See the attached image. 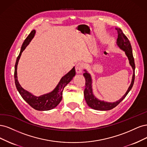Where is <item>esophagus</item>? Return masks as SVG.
Here are the masks:
<instances>
[{
  "instance_id": "esophagus-1",
  "label": "esophagus",
  "mask_w": 147,
  "mask_h": 147,
  "mask_svg": "<svg viewBox=\"0 0 147 147\" xmlns=\"http://www.w3.org/2000/svg\"><path fill=\"white\" fill-rule=\"evenodd\" d=\"M75 69H76V71L78 74H80V73H82V69H83V65L81 63H78L76 65V67H75Z\"/></svg>"
}]
</instances>
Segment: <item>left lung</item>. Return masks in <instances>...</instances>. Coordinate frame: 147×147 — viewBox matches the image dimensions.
Wrapping results in <instances>:
<instances>
[{"label": "left lung", "instance_id": "1", "mask_svg": "<svg viewBox=\"0 0 147 147\" xmlns=\"http://www.w3.org/2000/svg\"><path fill=\"white\" fill-rule=\"evenodd\" d=\"M115 29L117 30L118 32V38L117 40V45L119 48L122 49L127 57L129 60V62L131 67L133 69V74H132V78L131 83L130 86L126 91V93L120 98L119 100H118L116 102H105L104 101H101L96 98L93 93V90H92V79L91 78V76L90 74L86 69H84L85 73L83 74L84 76L86 79V88L84 89V98L86 99V102L88 106L91 107L93 109L98 110V111H109L112 109L113 108L115 107L118 104H119L121 101L123 99L129 92L131 90L133 84L134 82V79H135V63H134V59L133 57V55H132V48L130 42L128 38L126 36V35L123 33L122 30L120 28H115Z\"/></svg>", "mask_w": 147, "mask_h": 147}]
</instances>
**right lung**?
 Segmentation results:
<instances>
[{
	"mask_svg": "<svg viewBox=\"0 0 147 147\" xmlns=\"http://www.w3.org/2000/svg\"><path fill=\"white\" fill-rule=\"evenodd\" d=\"M35 32V30H33L26 38L21 46L20 53L17 57L15 67V74H14L15 85L18 91L21 94L22 98L32 107L37 111H49L55 108L60 102L61 99H62V92L64 87L73 79V77L76 75V71L74 67H73L67 74H65L63 77L61 78L58 85L53 91L49 93L42 94L40 96H34L31 93L24 89L18 80L17 67L22 53L26 49L27 45L30 43L33 38L34 37Z\"/></svg>",
	"mask_w": 147,
	"mask_h": 147,
	"instance_id": "add662e5",
	"label": "right lung"
}]
</instances>
